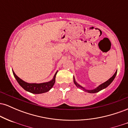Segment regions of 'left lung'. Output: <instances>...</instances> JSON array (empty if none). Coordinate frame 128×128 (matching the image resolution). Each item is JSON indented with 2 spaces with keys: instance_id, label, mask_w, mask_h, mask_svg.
<instances>
[{
  "instance_id": "1",
  "label": "left lung",
  "mask_w": 128,
  "mask_h": 128,
  "mask_svg": "<svg viewBox=\"0 0 128 128\" xmlns=\"http://www.w3.org/2000/svg\"><path fill=\"white\" fill-rule=\"evenodd\" d=\"M117 70L116 72V73H114V75H113L112 77L111 78H110L109 79H108V80H107V81L105 82L102 84H100L99 86H98V87L96 88H94V89H93V90H88L85 89L84 88L82 87V86H80L79 84H78L76 82V80H75V79H74V78H73V80H74V84L76 85L77 87L79 88H81L82 90H83L84 91H85V92H90V93H95V92H100V90H102L105 88H106L107 86H109V85H110V84L113 81V80H114V78H115L116 74H117Z\"/></svg>"
}]
</instances>
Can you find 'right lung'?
Wrapping results in <instances>:
<instances>
[{"mask_svg": "<svg viewBox=\"0 0 128 128\" xmlns=\"http://www.w3.org/2000/svg\"><path fill=\"white\" fill-rule=\"evenodd\" d=\"M58 71L56 72L55 75L54 76L53 78L50 81L48 82H44V83H40V84H36V83H28L24 82L22 79L17 76L15 74L14 71H12L13 74H14V77L18 82L20 86L23 88V89L25 90L27 92H31L33 94H41L44 93V92H48L54 86V84L55 82V78L56 73Z\"/></svg>", "mask_w": 128, "mask_h": 128, "instance_id": "right-lung-1", "label": "right lung"}]
</instances>
